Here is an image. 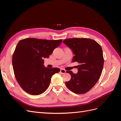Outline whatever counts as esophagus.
I'll return each instance as SVG.
<instances>
[{
	"label": "esophagus",
	"mask_w": 121,
	"mask_h": 121,
	"mask_svg": "<svg viewBox=\"0 0 121 121\" xmlns=\"http://www.w3.org/2000/svg\"><path fill=\"white\" fill-rule=\"evenodd\" d=\"M60 72L61 73V74H65V72H66V71H65L64 69H60Z\"/></svg>",
	"instance_id": "34e87169"
}]
</instances>
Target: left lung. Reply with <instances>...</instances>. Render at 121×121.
Here are the masks:
<instances>
[{
  "mask_svg": "<svg viewBox=\"0 0 121 121\" xmlns=\"http://www.w3.org/2000/svg\"><path fill=\"white\" fill-rule=\"evenodd\" d=\"M63 43L75 54L72 61L79 64L77 74L67 71L71 79L65 82V85L75 93H85L95 85L101 76L104 63L101 47L95 40L86 38L67 39Z\"/></svg>",
  "mask_w": 121,
  "mask_h": 121,
  "instance_id": "obj_1",
  "label": "left lung"
}]
</instances>
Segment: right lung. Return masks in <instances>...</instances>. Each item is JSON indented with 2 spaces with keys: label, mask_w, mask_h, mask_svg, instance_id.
<instances>
[{
  "label": "right lung",
  "mask_w": 121,
  "mask_h": 121,
  "mask_svg": "<svg viewBox=\"0 0 121 121\" xmlns=\"http://www.w3.org/2000/svg\"><path fill=\"white\" fill-rule=\"evenodd\" d=\"M61 42L62 39L29 38L18 43L13 55V67L17 82L26 92L37 95L48 88L52 75L60 69L44 67L43 59L49 57Z\"/></svg>",
  "instance_id": "obj_1"
}]
</instances>
